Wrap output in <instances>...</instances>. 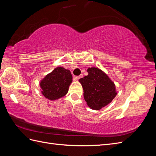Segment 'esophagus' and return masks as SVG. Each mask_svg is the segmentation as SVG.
Listing matches in <instances>:
<instances>
[{"label": "esophagus", "instance_id": "1", "mask_svg": "<svg viewBox=\"0 0 156 156\" xmlns=\"http://www.w3.org/2000/svg\"><path fill=\"white\" fill-rule=\"evenodd\" d=\"M83 77V75H79V76H76L75 77V79H76V80H78V79H79L80 78H81Z\"/></svg>", "mask_w": 156, "mask_h": 156}]
</instances>
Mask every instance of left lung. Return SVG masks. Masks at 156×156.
I'll list each match as a JSON object with an SVG mask.
<instances>
[{
  "label": "left lung",
  "mask_w": 156,
  "mask_h": 156,
  "mask_svg": "<svg viewBox=\"0 0 156 156\" xmlns=\"http://www.w3.org/2000/svg\"><path fill=\"white\" fill-rule=\"evenodd\" d=\"M87 72L88 75L79 80L83 88L84 100L92 109L100 110L116 97V87L108 75L100 69L88 68Z\"/></svg>",
  "instance_id": "8db88e82"
}]
</instances>
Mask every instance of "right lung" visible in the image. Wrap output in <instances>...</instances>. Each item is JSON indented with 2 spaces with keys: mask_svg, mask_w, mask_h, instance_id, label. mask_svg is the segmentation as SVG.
I'll return each mask as SVG.
<instances>
[{
  "mask_svg": "<svg viewBox=\"0 0 156 156\" xmlns=\"http://www.w3.org/2000/svg\"><path fill=\"white\" fill-rule=\"evenodd\" d=\"M72 82V75L69 69L56 68L40 81L41 93L49 100H56L64 96Z\"/></svg>",
  "mask_w": 156,
  "mask_h": 156,
  "instance_id": "1",
  "label": "right lung"
}]
</instances>
